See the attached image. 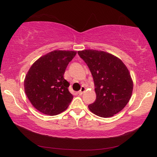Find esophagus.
Instances as JSON below:
<instances>
[{"label":"esophagus","mask_w":157,"mask_h":157,"mask_svg":"<svg viewBox=\"0 0 157 157\" xmlns=\"http://www.w3.org/2000/svg\"><path fill=\"white\" fill-rule=\"evenodd\" d=\"M85 91H86V87L83 86H81V89L80 91H78V94H79V95H81V94H83Z\"/></svg>","instance_id":"34e87169"}]
</instances>
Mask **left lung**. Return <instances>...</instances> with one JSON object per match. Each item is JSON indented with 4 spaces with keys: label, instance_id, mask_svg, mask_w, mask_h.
Returning a JSON list of instances; mask_svg holds the SVG:
<instances>
[{
    "label": "left lung",
    "instance_id": "1",
    "mask_svg": "<svg viewBox=\"0 0 157 157\" xmlns=\"http://www.w3.org/2000/svg\"><path fill=\"white\" fill-rule=\"evenodd\" d=\"M93 76L96 101L89 110L98 117L109 118L121 111L129 101L134 83L129 71L119 58L94 49L79 51Z\"/></svg>",
    "mask_w": 157,
    "mask_h": 157
}]
</instances>
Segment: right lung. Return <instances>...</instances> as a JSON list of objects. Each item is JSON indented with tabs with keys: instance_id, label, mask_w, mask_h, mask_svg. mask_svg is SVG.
Here are the masks:
<instances>
[{
	"instance_id": "right-lung-1",
	"label": "right lung",
	"mask_w": 157,
	"mask_h": 157,
	"mask_svg": "<svg viewBox=\"0 0 157 157\" xmlns=\"http://www.w3.org/2000/svg\"><path fill=\"white\" fill-rule=\"evenodd\" d=\"M76 54L74 51H53L40 57L29 68L24 79L25 93L40 112L54 116L69 106L73 95L63 75Z\"/></svg>"
}]
</instances>
